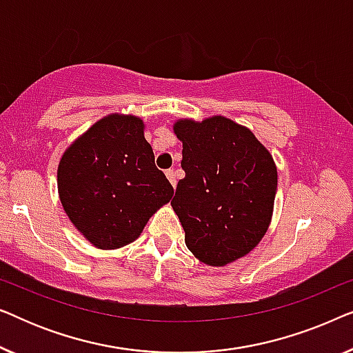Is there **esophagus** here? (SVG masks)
Segmentation results:
<instances>
[{
	"mask_svg": "<svg viewBox=\"0 0 353 353\" xmlns=\"http://www.w3.org/2000/svg\"><path fill=\"white\" fill-rule=\"evenodd\" d=\"M165 175H167V178H168V181L172 183V186L175 188V186H176V178H175V172H173L172 168H170V170H167V172H165Z\"/></svg>",
	"mask_w": 353,
	"mask_h": 353,
	"instance_id": "esophagus-1",
	"label": "esophagus"
}]
</instances>
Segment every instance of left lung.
<instances>
[{
  "mask_svg": "<svg viewBox=\"0 0 353 353\" xmlns=\"http://www.w3.org/2000/svg\"><path fill=\"white\" fill-rule=\"evenodd\" d=\"M173 132L183 143L172 207L185 230L186 248L210 267L244 257L267 233L278 172L272 154L249 128L214 115L180 119Z\"/></svg>",
  "mask_w": 353,
  "mask_h": 353,
  "instance_id": "left-lung-1",
  "label": "left lung"
}]
</instances>
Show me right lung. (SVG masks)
Returning a JSON list of instances; mask_svg holds the SVG:
<instances>
[{"label": "right lung", "instance_id": "right-lung-1", "mask_svg": "<svg viewBox=\"0 0 353 353\" xmlns=\"http://www.w3.org/2000/svg\"><path fill=\"white\" fill-rule=\"evenodd\" d=\"M57 191L75 228L104 250L133 243L173 196L154 163L143 120L123 114L101 119L65 149Z\"/></svg>", "mask_w": 353, "mask_h": 353}]
</instances>
